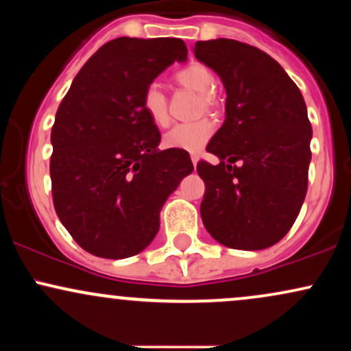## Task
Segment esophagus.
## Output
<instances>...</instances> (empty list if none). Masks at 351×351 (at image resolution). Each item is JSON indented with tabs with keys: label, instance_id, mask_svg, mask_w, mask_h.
I'll use <instances>...</instances> for the list:
<instances>
[{
	"label": "esophagus",
	"instance_id": "esophagus-1",
	"mask_svg": "<svg viewBox=\"0 0 351 351\" xmlns=\"http://www.w3.org/2000/svg\"><path fill=\"white\" fill-rule=\"evenodd\" d=\"M198 160H199V156H198V155H191V162H193V167H196V165H198Z\"/></svg>",
	"mask_w": 351,
	"mask_h": 351
}]
</instances>
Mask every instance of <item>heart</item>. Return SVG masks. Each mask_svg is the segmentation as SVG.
<instances>
[{
	"instance_id": "obj_1",
	"label": "heart",
	"mask_w": 351,
	"mask_h": 351,
	"mask_svg": "<svg viewBox=\"0 0 351 351\" xmlns=\"http://www.w3.org/2000/svg\"><path fill=\"white\" fill-rule=\"evenodd\" d=\"M175 80L181 86L198 92L201 99V108L213 110L216 107L215 95V74L206 66L199 62H191L175 72ZM142 108L148 119L156 127H167L170 123L168 114V99L160 87V84L152 82L145 87L142 95ZM215 127L206 119L196 120V122L176 123L163 136V145L167 148H176L184 152H199L211 138Z\"/></svg>"
}]
</instances>
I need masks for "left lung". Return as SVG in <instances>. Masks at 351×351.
Masks as SVG:
<instances>
[{
	"label": "left lung",
	"instance_id": "obj_1",
	"mask_svg": "<svg viewBox=\"0 0 351 351\" xmlns=\"http://www.w3.org/2000/svg\"><path fill=\"white\" fill-rule=\"evenodd\" d=\"M195 56L217 72L228 94L226 120L206 147L221 162L196 165L206 186L204 228L231 249L271 247L307 195L312 125L304 97L276 59L245 43L198 41Z\"/></svg>",
	"mask_w": 351,
	"mask_h": 351
}]
</instances>
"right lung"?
<instances>
[{
    "label": "right lung",
    "mask_w": 351,
    "mask_h": 351,
    "mask_svg": "<svg viewBox=\"0 0 351 351\" xmlns=\"http://www.w3.org/2000/svg\"><path fill=\"white\" fill-rule=\"evenodd\" d=\"M186 56L176 38L114 39L84 64L60 102L51 132L52 201L94 256L143 251L163 203L193 171L188 152L156 148L162 135L142 108L145 87Z\"/></svg>",
    "instance_id": "obj_1"
}]
</instances>
